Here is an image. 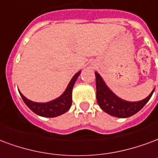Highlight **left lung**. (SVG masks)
I'll return each mask as SVG.
<instances>
[{
  "label": "left lung",
  "instance_id": "8db88e82",
  "mask_svg": "<svg viewBox=\"0 0 158 158\" xmlns=\"http://www.w3.org/2000/svg\"><path fill=\"white\" fill-rule=\"evenodd\" d=\"M96 77V99L98 105L107 114L115 117L127 118L135 115L150 100L154 89L146 99L135 102H130L116 96L106 85L101 76L95 72Z\"/></svg>",
  "mask_w": 158,
  "mask_h": 158
}]
</instances>
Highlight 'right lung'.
I'll list each match as a JSON object with an SVG mask.
<instances>
[{"label":"right lung","mask_w":158,"mask_h":158,"mask_svg":"<svg viewBox=\"0 0 158 158\" xmlns=\"http://www.w3.org/2000/svg\"><path fill=\"white\" fill-rule=\"evenodd\" d=\"M80 73H81V71H79L74 74V76L70 80L68 87L62 95H60L55 100L49 101V102H33V101L27 99L21 92H19L20 95L22 96L23 101L27 106V107L37 115L43 116V117L50 118L61 115L64 114L65 112H67L71 107V105H72V90H73L74 83L78 79Z\"/></svg>","instance_id":"right-lung-1"}]
</instances>
